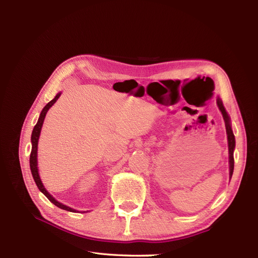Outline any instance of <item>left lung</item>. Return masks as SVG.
<instances>
[{
	"label": "left lung",
	"mask_w": 258,
	"mask_h": 258,
	"mask_svg": "<svg viewBox=\"0 0 258 258\" xmlns=\"http://www.w3.org/2000/svg\"><path fill=\"white\" fill-rule=\"evenodd\" d=\"M217 105L218 108H220L222 114H223V118L225 120V127H226V132H227V138H228V150H229V170H230V177L233 172V165H235V160H233V150H235L236 146V141H235V136L232 134V130L230 127V120H229V116L226 112L225 107L223 105V102L221 101L220 98H217Z\"/></svg>",
	"instance_id": "obj_1"
}]
</instances>
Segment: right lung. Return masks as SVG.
Masks as SVG:
<instances>
[{"label":"right lung","instance_id":"1","mask_svg":"<svg viewBox=\"0 0 258 258\" xmlns=\"http://www.w3.org/2000/svg\"><path fill=\"white\" fill-rule=\"evenodd\" d=\"M60 95H61V93L59 92L58 95L50 101V102H48L47 104L45 105V107L43 108V111H42V113L40 115V118H38L36 124L34 126V129L32 131V136H31V142H32V150H31V155H30V168H31V172H32V176L34 178V182L36 183V186L38 187V189H40L45 195V196L48 198V200L50 202H52L54 206H57L58 208H60L62 210H67V211H70V212H75L74 209L69 208V207H67L64 205L60 204L59 201H57L56 199H54L51 196V195L45 189V187L43 186V183L41 182V178H40V175H38V170H37V142H38V138H40V134H41V129H42L43 122H44V118H45V116H46V113H47V111L51 107V105L58 100Z\"/></svg>","mask_w":258,"mask_h":258}]
</instances>
